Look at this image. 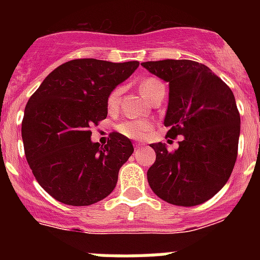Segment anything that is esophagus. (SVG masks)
I'll list each match as a JSON object with an SVG mask.
<instances>
[{"mask_svg": "<svg viewBox=\"0 0 260 260\" xmlns=\"http://www.w3.org/2000/svg\"><path fill=\"white\" fill-rule=\"evenodd\" d=\"M144 146V143H135L134 147H135V150H139V148H142V147Z\"/></svg>", "mask_w": 260, "mask_h": 260, "instance_id": "1", "label": "esophagus"}]
</instances>
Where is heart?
<instances>
[{
  "label": "heart",
  "instance_id": "1",
  "mask_svg": "<svg viewBox=\"0 0 260 260\" xmlns=\"http://www.w3.org/2000/svg\"><path fill=\"white\" fill-rule=\"evenodd\" d=\"M160 86H164V84L156 78H146L139 83V91L148 100L151 95L155 92V89L158 88ZM121 92H122V89L118 87V88H114L109 93L107 99L108 109L113 110L118 107ZM116 128L119 134L125 135V137L132 138V139H142V138L150 134L151 130H152V125L146 119H128V121H123V122L118 123Z\"/></svg>",
  "mask_w": 260,
  "mask_h": 260
}]
</instances>
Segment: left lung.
Segmentation results:
<instances>
[{
	"label": "left lung",
	"mask_w": 260,
	"mask_h": 260,
	"mask_svg": "<svg viewBox=\"0 0 260 260\" xmlns=\"http://www.w3.org/2000/svg\"><path fill=\"white\" fill-rule=\"evenodd\" d=\"M142 66L169 83L165 138L182 135L174 151L151 144L156 152L147 172L151 189L174 206L204 203L222 189L237 160L241 118L233 92L210 68L191 59Z\"/></svg>",
	"instance_id": "8db88e82"
}]
</instances>
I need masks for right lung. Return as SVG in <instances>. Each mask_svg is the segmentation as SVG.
<instances>
[{
	"label": "right lung",
	"mask_w": 260,
	"mask_h": 260,
	"mask_svg": "<svg viewBox=\"0 0 260 260\" xmlns=\"http://www.w3.org/2000/svg\"><path fill=\"white\" fill-rule=\"evenodd\" d=\"M138 66V61L71 59L29 98L22 121L24 153L39 185L56 201L89 206L116 187L134 147L118 133L105 146L92 143L91 127L107 118L108 96Z\"/></svg>",
	"instance_id": "obj_1"
}]
</instances>
